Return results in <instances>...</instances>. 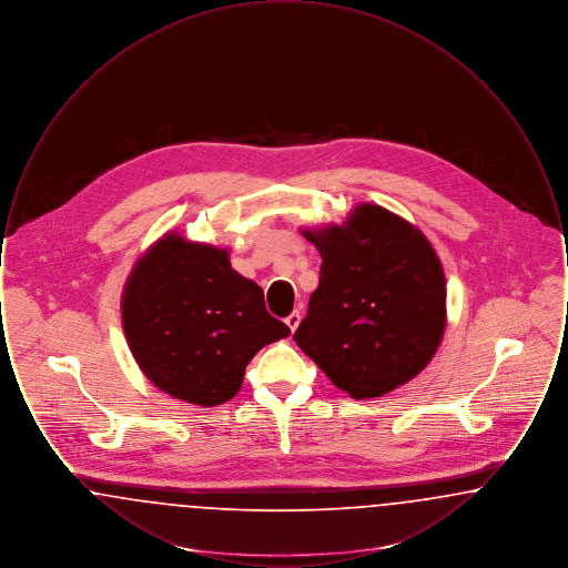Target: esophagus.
<instances>
[{
  "label": "esophagus",
  "instance_id": "1",
  "mask_svg": "<svg viewBox=\"0 0 568 568\" xmlns=\"http://www.w3.org/2000/svg\"><path fill=\"white\" fill-rule=\"evenodd\" d=\"M300 320H302V317H300V313L294 311V313L285 320V324L290 325V329H292V332H296V327L300 325Z\"/></svg>",
  "mask_w": 568,
  "mask_h": 568
}]
</instances>
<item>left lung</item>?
<instances>
[{"mask_svg": "<svg viewBox=\"0 0 568 568\" xmlns=\"http://www.w3.org/2000/svg\"><path fill=\"white\" fill-rule=\"evenodd\" d=\"M304 236L324 262L294 334L297 347L357 400L422 373L440 345L447 297L428 239L375 204Z\"/></svg>", "mask_w": 568, "mask_h": 568, "instance_id": "left-lung-1", "label": "left lung"}]
</instances>
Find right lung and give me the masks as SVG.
<instances>
[{
    "label": "right lung",
    "instance_id": "add662e5",
    "mask_svg": "<svg viewBox=\"0 0 568 568\" xmlns=\"http://www.w3.org/2000/svg\"><path fill=\"white\" fill-rule=\"evenodd\" d=\"M123 329L146 378L191 405L234 398L264 345L290 336L262 287L232 268L227 251L165 234L130 274Z\"/></svg>",
    "mask_w": 568,
    "mask_h": 568
}]
</instances>
